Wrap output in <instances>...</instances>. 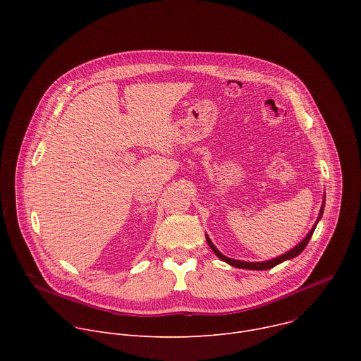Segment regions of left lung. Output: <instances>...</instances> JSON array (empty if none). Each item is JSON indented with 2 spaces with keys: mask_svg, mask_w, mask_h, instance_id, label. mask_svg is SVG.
I'll return each instance as SVG.
<instances>
[{
  "mask_svg": "<svg viewBox=\"0 0 361 361\" xmlns=\"http://www.w3.org/2000/svg\"><path fill=\"white\" fill-rule=\"evenodd\" d=\"M323 210H324V204L322 205V210H320L319 220H320V219H322V216H323ZM319 220H317V221H319ZM317 221H316V226H317ZM316 226L312 228V231L307 234V237H305V238H304V240H302L297 247H294V248H293V250H290L288 252H286V254H283V255L277 257V259H273V260H269V262H263V263H247V262H240V260L228 259V257L223 255V254L216 248V245L212 243V240H210L209 237H205V238H207V243H209V245L212 247V250L216 252V255H217V257H220V259H221L223 262H226V263H228V264H231V266H234V267H237V269H248V270H269V269H273V267H276L277 264H280V263H283V262H286V260H290V259H293V257L298 255V254L305 248V245L308 244V241H310V238H312V235H313V233H314Z\"/></svg>",
  "mask_w": 361,
  "mask_h": 361,
  "instance_id": "obj_1",
  "label": "left lung"
}]
</instances>
